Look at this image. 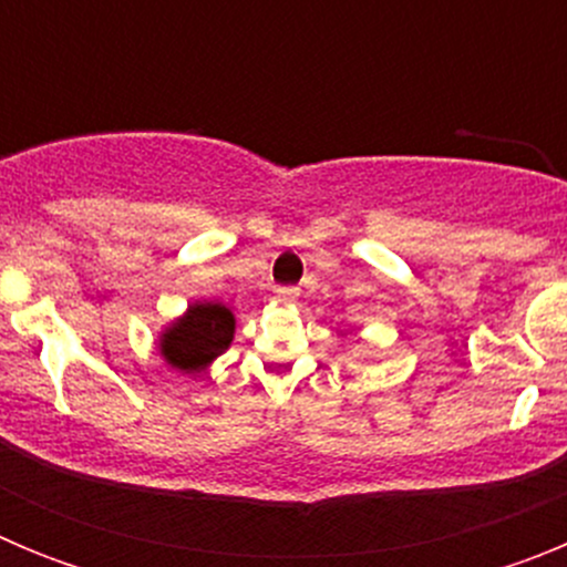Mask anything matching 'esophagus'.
Returning <instances> with one entry per match:
<instances>
[{"label": "esophagus", "mask_w": 567, "mask_h": 567, "mask_svg": "<svg viewBox=\"0 0 567 567\" xmlns=\"http://www.w3.org/2000/svg\"><path fill=\"white\" fill-rule=\"evenodd\" d=\"M298 295H300L298 287H280L278 292H275V298H278L280 303H295V300H298Z\"/></svg>", "instance_id": "obj_1"}]
</instances>
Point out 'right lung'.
<instances>
[{"label": "right lung", "instance_id": "right-lung-1", "mask_svg": "<svg viewBox=\"0 0 567 567\" xmlns=\"http://www.w3.org/2000/svg\"><path fill=\"white\" fill-rule=\"evenodd\" d=\"M235 318L221 303H193L184 318L162 334V354L178 372L195 374L207 369L233 343Z\"/></svg>", "mask_w": 567, "mask_h": 567}]
</instances>
